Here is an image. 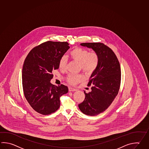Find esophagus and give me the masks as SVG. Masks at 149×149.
Returning <instances> with one entry per match:
<instances>
[{"label":"esophagus","instance_id":"34e87169","mask_svg":"<svg viewBox=\"0 0 149 149\" xmlns=\"http://www.w3.org/2000/svg\"><path fill=\"white\" fill-rule=\"evenodd\" d=\"M68 90H69V91H70V92H72V91H76V90L75 88H68Z\"/></svg>","mask_w":149,"mask_h":149}]
</instances>
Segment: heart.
Segmentation results:
<instances>
[{
    "label": "heart",
    "instance_id": "obj_1",
    "mask_svg": "<svg viewBox=\"0 0 149 149\" xmlns=\"http://www.w3.org/2000/svg\"><path fill=\"white\" fill-rule=\"evenodd\" d=\"M69 57L73 61L77 62L82 71L86 74L93 72L99 63V56L96 52H89L88 50L81 47H76L70 52ZM67 59L65 56L61 57L58 63V66L61 70L66 68ZM84 79L81 75L70 74L67 77V81L70 84L75 85Z\"/></svg>",
    "mask_w": 149,
    "mask_h": 149
}]
</instances>
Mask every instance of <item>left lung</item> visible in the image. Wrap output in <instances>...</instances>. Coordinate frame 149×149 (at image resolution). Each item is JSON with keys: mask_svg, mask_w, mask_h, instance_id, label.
Masks as SVG:
<instances>
[{"mask_svg": "<svg viewBox=\"0 0 149 149\" xmlns=\"http://www.w3.org/2000/svg\"><path fill=\"white\" fill-rule=\"evenodd\" d=\"M81 45L92 49L99 56V63L92 73L88 86L92 91H84L85 99L79 104L86 115H97L110 106L117 95L121 81L120 64L115 53L102 43H82Z\"/></svg>", "mask_w": 149, "mask_h": 149, "instance_id": "1", "label": "left lung"}]
</instances>
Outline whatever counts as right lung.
<instances>
[{
  "instance_id": "right-lung-1",
  "label": "right lung",
  "mask_w": 149,
  "mask_h": 149,
  "mask_svg": "<svg viewBox=\"0 0 149 149\" xmlns=\"http://www.w3.org/2000/svg\"><path fill=\"white\" fill-rule=\"evenodd\" d=\"M67 42L47 41L31 50L22 69V85L27 102L36 111L43 115L55 112L60 107V97L68 91L63 84L50 83L52 70L59 68L60 58L70 48Z\"/></svg>"
}]
</instances>
